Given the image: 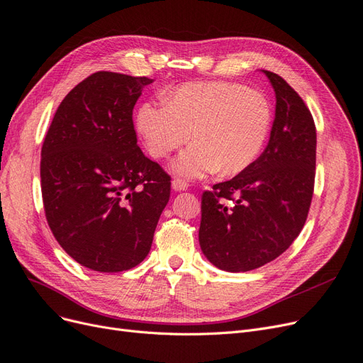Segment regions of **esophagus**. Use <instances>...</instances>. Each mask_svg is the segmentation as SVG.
<instances>
[{"label":"esophagus","instance_id":"34e87169","mask_svg":"<svg viewBox=\"0 0 363 363\" xmlns=\"http://www.w3.org/2000/svg\"><path fill=\"white\" fill-rule=\"evenodd\" d=\"M172 189L174 191H184L189 189V182L184 181V179H173L172 181Z\"/></svg>","mask_w":363,"mask_h":363}]
</instances>
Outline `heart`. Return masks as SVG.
<instances>
[{
	"instance_id": "heart-1",
	"label": "heart",
	"mask_w": 363,
	"mask_h": 363,
	"mask_svg": "<svg viewBox=\"0 0 363 363\" xmlns=\"http://www.w3.org/2000/svg\"><path fill=\"white\" fill-rule=\"evenodd\" d=\"M272 106L264 94L224 80L182 84L166 92L164 104L145 101L136 130L154 158H167L194 142L173 161V172L200 178L212 172L232 177L247 170L269 136Z\"/></svg>"
}]
</instances>
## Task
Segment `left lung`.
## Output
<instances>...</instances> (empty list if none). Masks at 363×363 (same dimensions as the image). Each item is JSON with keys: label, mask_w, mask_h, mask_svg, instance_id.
Masks as SVG:
<instances>
[{"label": "left lung", "mask_w": 363, "mask_h": 363, "mask_svg": "<svg viewBox=\"0 0 363 363\" xmlns=\"http://www.w3.org/2000/svg\"><path fill=\"white\" fill-rule=\"evenodd\" d=\"M263 73L277 97L269 143L247 170L202 196L200 248L227 272L257 269L281 256L303 229L314 193L313 115L283 77Z\"/></svg>", "instance_id": "left-lung-1"}]
</instances>
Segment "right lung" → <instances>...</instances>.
Masks as SVG:
<instances>
[{
	"label": "right lung",
	"instance_id": "add662e5",
	"mask_svg": "<svg viewBox=\"0 0 363 363\" xmlns=\"http://www.w3.org/2000/svg\"><path fill=\"white\" fill-rule=\"evenodd\" d=\"M152 79L97 72L58 106L40 161L46 220L62 250L97 272L151 250L170 177L138 146L133 109Z\"/></svg>",
	"mask_w": 363,
	"mask_h": 363
}]
</instances>
